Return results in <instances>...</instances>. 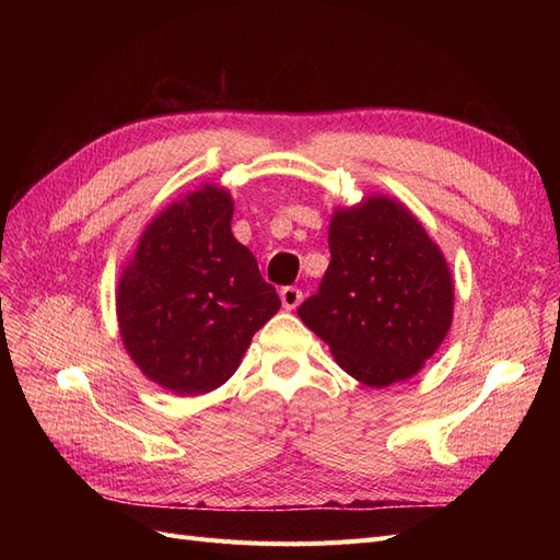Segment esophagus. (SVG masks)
<instances>
[{
    "label": "esophagus",
    "instance_id": "obj_1",
    "mask_svg": "<svg viewBox=\"0 0 560 560\" xmlns=\"http://www.w3.org/2000/svg\"><path fill=\"white\" fill-rule=\"evenodd\" d=\"M280 301H282V306L287 311H294L299 303L303 301V292L296 290V287H282V290H280Z\"/></svg>",
    "mask_w": 560,
    "mask_h": 560
}]
</instances>
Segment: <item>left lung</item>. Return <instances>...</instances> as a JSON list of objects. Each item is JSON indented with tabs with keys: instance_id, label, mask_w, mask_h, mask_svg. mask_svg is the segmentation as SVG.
Returning a JSON list of instances; mask_svg holds the SVG:
<instances>
[{
	"instance_id": "obj_1",
	"label": "left lung",
	"mask_w": 560,
	"mask_h": 560,
	"mask_svg": "<svg viewBox=\"0 0 560 560\" xmlns=\"http://www.w3.org/2000/svg\"><path fill=\"white\" fill-rule=\"evenodd\" d=\"M331 261L317 294L299 306L346 374L369 387L413 378L453 322L444 252L416 214L389 196L336 208Z\"/></svg>"
}]
</instances>
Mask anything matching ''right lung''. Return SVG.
Segmentation results:
<instances>
[{
	"mask_svg": "<svg viewBox=\"0 0 560 560\" xmlns=\"http://www.w3.org/2000/svg\"><path fill=\"white\" fill-rule=\"evenodd\" d=\"M231 219V194L202 184L151 219L116 284L130 360L182 397L224 385L280 308L254 254L233 238Z\"/></svg>",
	"mask_w": 560,
	"mask_h": 560,
	"instance_id": "add662e5",
	"label": "right lung"
}]
</instances>
